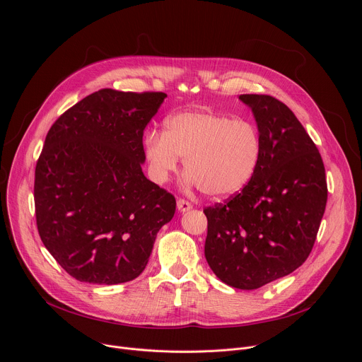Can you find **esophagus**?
<instances>
[{
    "label": "esophagus",
    "mask_w": 362,
    "mask_h": 362,
    "mask_svg": "<svg viewBox=\"0 0 362 362\" xmlns=\"http://www.w3.org/2000/svg\"><path fill=\"white\" fill-rule=\"evenodd\" d=\"M177 209H179V212H187V211L192 209V203L185 200V199H179L177 200Z\"/></svg>",
    "instance_id": "obj_1"
}]
</instances>
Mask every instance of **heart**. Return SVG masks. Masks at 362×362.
Segmentation results:
<instances>
[{"instance_id": "b5f03b06", "label": "heart", "mask_w": 362, "mask_h": 362, "mask_svg": "<svg viewBox=\"0 0 362 362\" xmlns=\"http://www.w3.org/2000/svg\"><path fill=\"white\" fill-rule=\"evenodd\" d=\"M151 180L165 185L185 159L186 182L221 199L240 192L261 160L257 127L243 119L212 110H190L170 116L165 130H150L143 140Z\"/></svg>"}]
</instances>
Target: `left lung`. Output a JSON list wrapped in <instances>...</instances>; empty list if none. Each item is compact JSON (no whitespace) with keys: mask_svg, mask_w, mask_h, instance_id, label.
<instances>
[{"mask_svg":"<svg viewBox=\"0 0 362 362\" xmlns=\"http://www.w3.org/2000/svg\"><path fill=\"white\" fill-rule=\"evenodd\" d=\"M261 134L250 182L225 204L209 206L204 256L238 289H257L292 274L313 250L328 189L321 154L288 106L265 94H240Z\"/></svg>","mask_w":362,"mask_h":362,"instance_id":"8db88e82","label":"left lung"}]
</instances>
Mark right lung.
Masks as SVG:
<instances>
[{"label": "right lung", "mask_w": 362, "mask_h": 362, "mask_svg": "<svg viewBox=\"0 0 362 362\" xmlns=\"http://www.w3.org/2000/svg\"><path fill=\"white\" fill-rule=\"evenodd\" d=\"M168 94L112 88L84 97L47 133L35 166L40 238L80 282L116 285L146 268L173 194L143 170V132Z\"/></svg>", "instance_id": "1"}]
</instances>
